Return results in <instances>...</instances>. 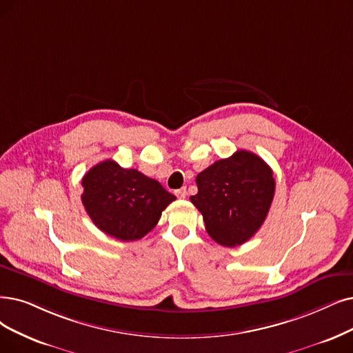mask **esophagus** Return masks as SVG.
Wrapping results in <instances>:
<instances>
[{
    "label": "esophagus",
    "instance_id": "34e87169",
    "mask_svg": "<svg viewBox=\"0 0 353 353\" xmlns=\"http://www.w3.org/2000/svg\"><path fill=\"white\" fill-rule=\"evenodd\" d=\"M175 195L178 196V199H185V196H187V188L182 187V188L176 190V191H175Z\"/></svg>",
    "mask_w": 353,
    "mask_h": 353
}]
</instances>
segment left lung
Returning a JSON list of instances; mask_svg holds the SVG:
<instances>
[{"instance_id": "left-lung-1", "label": "left lung", "mask_w": 353, "mask_h": 353, "mask_svg": "<svg viewBox=\"0 0 353 353\" xmlns=\"http://www.w3.org/2000/svg\"><path fill=\"white\" fill-rule=\"evenodd\" d=\"M191 203L203 214L205 230L219 245L245 243L263 224L274 200V172L262 158L237 150L216 161L195 178Z\"/></svg>"}]
</instances>
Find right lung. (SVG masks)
<instances>
[{"mask_svg":"<svg viewBox=\"0 0 353 353\" xmlns=\"http://www.w3.org/2000/svg\"><path fill=\"white\" fill-rule=\"evenodd\" d=\"M81 200L101 232L123 242L139 241L158 224L176 196L137 169L107 159L82 178Z\"/></svg>","mask_w":353,"mask_h":353,"instance_id":"right-lung-1","label":"right lung"}]
</instances>
